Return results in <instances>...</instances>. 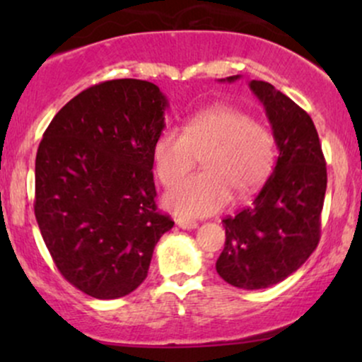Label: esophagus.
I'll list each match as a JSON object with an SVG mask.
<instances>
[{
    "label": "esophagus",
    "instance_id": "1",
    "mask_svg": "<svg viewBox=\"0 0 362 362\" xmlns=\"http://www.w3.org/2000/svg\"><path fill=\"white\" fill-rule=\"evenodd\" d=\"M177 224L180 228H184V230H194V228H197V221L189 218H177Z\"/></svg>",
    "mask_w": 362,
    "mask_h": 362
}]
</instances>
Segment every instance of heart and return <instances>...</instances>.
Here are the masks:
<instances>
[{"label": "heart", "instance_id": "b5f03b06", "mask_svg": "<svg viewBox=\"0 0 362 362\" xmlns=\"http://www.w3.org/2000/svg\"><path fill=\"white\" fill-rule=\"evenodd\" d=\"M202 155L201 170L167 194L177 214L207 216L236 197L255 192L271 175L276 141L264 124L231 107H213L195 114L184 131L168 127L156 136L151 156L156 177L173 187Z\"/></svg>", "mask_w": 362, "mask_h": 362}]
</instances>
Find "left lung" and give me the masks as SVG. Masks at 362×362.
I'll return each mask as SVG.
<instances>
[{"label":"left lung","mask_w":362,"mask_h":362,"mask_svg":"<svg viewBox=\"0 0 362 362\" xmlns=\"http://www.w3.org/2000/svg\"><path fill=\"white\" fill-rule=\"evenodd\" d=\"M236 76L226 81L238 80ZM279 156L253 204L223 219L224 248L216 271L240 289H264L301 267L320 242L327 165L313 120L271 83L252 80Z\"/></svg>","instance_id":"1"}]
</instances>
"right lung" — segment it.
<instances>
[{"instance_id":"1","label":"right lung","mask_w":362,"mask_h":362,"mask_svg":"<svg viewBox=\"0 0 362 362\" xmlns=\"http://www.w3.org/2000/svg\"><path fill=\"white\" fill-rule=\"evenodd\" d=\"M167 105L149 81L98 83L54 115L37 149L40 235L62 277L97 300L138 288L173 226L158 211L151 172Z\"/></svg>"}]
</instances>
